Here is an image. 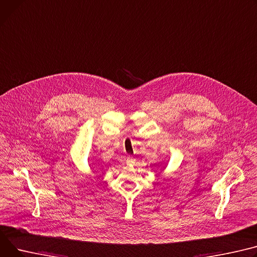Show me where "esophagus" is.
I'll return each instance as SVG.
<instances>
[{
	"mask_svg": "<svg viewBox=\"0 0 257 257\" xmlns=\"http://www.w3.org/2000/svg\"><path fill=\"white\" fill-rule=\"evenodd\" d=\"M126 162H127L128 164H132V163H134V159H133V157H131V156L127 157V160H126Z\"/></svg>",
	"mask_w": 257,
	"mask_h": 257,
	"instance_id": "1",
	"label": "esophagus"
}]
</instances>
